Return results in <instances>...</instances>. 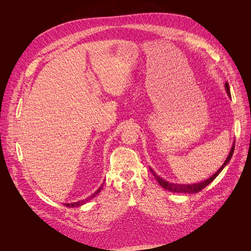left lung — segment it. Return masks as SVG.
I'll return each mask as SVG.
<instances>
[{
  "instance_id": "1",
  "label": "left lung",
  "mask_w": 251,
  "mask_h": 251,
  "mask_svg": "<svg viewBox=\"0 0 251 251\" xmlns=\"http://www.w3.org/2000/svg\"><path fill=\"white\" fill-rule=\"evenodd\" d=\"M226 92H227V94H228V96L230 97V90H229V85H228V83L227 82H226ZM233 151H234V143H233V145H232V147H231V149H230V152H229V154H228V156H227V158H226V162L223 164V166L219 169V171H217V173L216 174H213L210 177H208V178H206V180H204V181H202V182H201V183H196V184H174V183H170V182H168V181H166V180H164L163 177H161L160 176H158L153 170H152V168L150 167V170H151V172H152V174H153V176H155V178L157 180V182L160 184V186H162L165 190H167V191H170V192H174V193H182V194H196V193H199L200 191H201L202 189H204L207 185H209L214 178H216L220 174H221V172L224 170V168L228 164V162L230 161V159H231V157H232V154H233Z\"/></svg>"
}]
</instances>
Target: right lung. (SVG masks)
<instances>
[{"instance_id": "1", "label": "right lung", "mask_w": 251, "mask_h": 251, "mask_svg": "<svg viewBox=\"0 0 251 251\" xmlns=\"http://www.w3.org/2000/svg\"><path fill=\"white\" fill-rule=\"evenodd\" d=\"M104 184V183H103ZM103 184L101 185V187L96 191V192H94V194H92L90 197H88L87 199H85V200H82V201H76V202H71V203H63L65 206H69V207H75V206H81V205H83L84 203H86L88 201H90V200H92L95 196H97L100 192H101V190H102V187H103Z\"/></svg>"}]
</instances>
